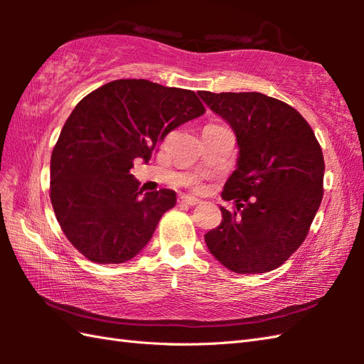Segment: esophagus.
<instances>
[{
  "mask_svg": "<svg viewBox=\"0 0 364 364\" xmlns=\"http://www.w3.org/2000/svg\"><path fill=\"white\" fill-rule=\"evenodd\" d=\"M180 203L189 205V206H197L200 203V200L196 198V197H191V196H181L180 197Z\"/></svg>",
  "mask_w": 364,
  "mask_h": 364,
  "instance_id": "esophagus-1",
  "label": "esophagus"
}]
</instances>
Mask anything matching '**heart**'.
Listing matches in <instances>:
<instances>
[{"label":"heart","mask_w":364,"mask_h":364,"mask_svg":"<svg viewBox=\"0 0 364 364\" xmlns=\"http://www.w3.org/2000/svg\"><path fill=\"white\" fill-rule=\"evenodd\" d=\"M191 184H196V181H191Z\"/></svg>","instance_id":"b5f03b06"}]
</instances>
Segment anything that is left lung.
<instances>
[{
    "mask_svg": "<svg viewBox=\"0 0 364 364\" xmlns=\"http://www.w3.org/2000/svg\"><path fill=\"white\" fill-rule=\"evenodd\" d=\"M233 128L237 167L223 186L222 222L208 231L213 257L236 274H264L296 252L323 194V156L311 127L292 106L259 92H200Z\"/></svg>",
    "mask_w": 364,
    "mask_h": 364,
    "instance_id": "obj_1",
    "label": "left lung"
}]
</instances>
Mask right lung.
Here are the masks:
<instances>
[{
  "label": "right lung",
  "instance_id": "right-lung-1",
  "mask_svg": "<svg viewBox=\"0 0 364 364\" xmlns=\"http://www.w3.org/2000/svg\"><path fill=\"white\" fill-rule=\"evenodd\" d=\"M205 111L196 92L146 80L111 81L75 106L51 153L50 198L76 250L100 264H120L149 244L176 194H142L129 170Z\"/></svg>",
  "mask_w": 364,
  "mask_h": 364
}]
</instances>
